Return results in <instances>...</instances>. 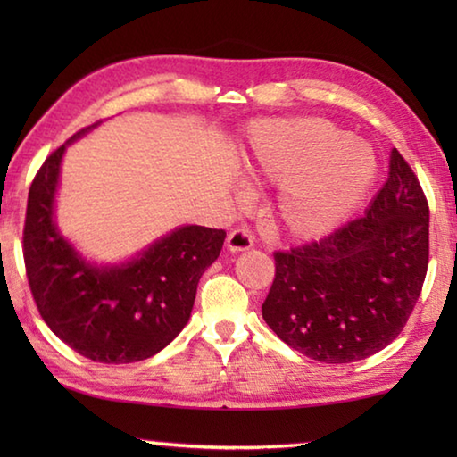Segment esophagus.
Returning <instances> with one entry per match:
<instances>
[{"instance_id":"34e87169","label":"esophagus","mask_w":457,"mask_h":457,"mask_svg":"<svg viewBox=\"0 0 457 457\" xmlns=\"http://www.w3.org/2000/svg\"><path fill=\"white\" fill-rule=\"evenodd\" d=\"M253 245V234L250 229L245 228H236L229 231L228 236V247L231 252H244V250H250Z\"/></svg>"}]
</instances>
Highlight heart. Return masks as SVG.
I'll return each mask as SVG.
<instances>
[{
	"instance_id": "heart-1",
	"label": "heart",
	"mask_w": 457,
	"mask_h": 457,
	"mask_svg": "<svg viewBox=\"0 0 457 457\" xmlns=\"http://www.w3.org/2000/svg\"><path fill=\"white\" fill-rule=\"evenodd\" d=\"M247 173L282 185L274 215L286 234L320 237L357 210L375 181L377 159L330 120H272L253 129Z\"/></svg>"
}]
</instances>
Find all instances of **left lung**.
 Returning a JSON list of instances; mask_svg holds the SVG:
<instances>
[{
    "instance_id": "left-lung-1",
    "label": "left lung",
    "mask_w": 457,
    "mask_h": 457,
    "mask_svg": "<svg viewBox=\"0 0 457 457\" xmlns=\"http://www.w3.org/2000/svg\"><path fill=\"white\" fill-rule=\"evenodd\" d=\"M274 262L262 316L294 351L338 365L393 343L429 264L428 197L403 154L391 151L389 179L362 218Z\"/></svg>"
}]
</instances>
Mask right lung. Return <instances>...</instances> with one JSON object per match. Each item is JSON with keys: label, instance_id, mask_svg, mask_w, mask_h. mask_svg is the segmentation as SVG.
I'll list each match as a JSON object with an SVG mask.
<instances>
[{"label": "right lung", "instance_id": "1", "mask_svg": "<svg viewBox=\"0 0 457 457\" xmlns=\"http://www.w3.org/2000/svg\"><path fill=\"white\" fill-rule=\"evenodd\" d=\"M66 145L46 157L28 193L21 244L34 303L54 335L82 357L106 365L145 361L187 324L199 278L218 260L226 231L185 226L125 266L87 264L52 221Z\"/></svg>", "mask_w": 457, "mask_h": 457}]
</instances>
